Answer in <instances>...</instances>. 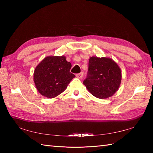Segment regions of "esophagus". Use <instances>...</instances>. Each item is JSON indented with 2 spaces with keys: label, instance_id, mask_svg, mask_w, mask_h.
Segmentation results:
<instances>
[{
  "label": "esophagus",
  "instance_id": "34e87169",
  "mask_svg": "<svg viewBox=\"0 0 153 153\" xmlns=\"http://www.w3.org/2000/svg\"><path fill=\"white\" fill-rule=\"evenodd\" d=\"M83 72H81L79 74H76V77H77V78H79V79H82V77H83Z\"/></svg>",
  "mask_w": 153,
  "mask_h": 153
}]
</instances>
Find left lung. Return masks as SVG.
Wrapping results in <instances>:
<instances>
[{
  "mask_svg": "<svg viewBox=\"0 0 153 153\" xmlns=\"http://www.w3.org/2000/svg\"><path fill=\"white\" fill-rule=\"evenodd\" d=\"M121 80L120 68L111 58H89L88 72L83 84L93 96L100 99L110 97L118 91Z\"/></svg>",
  "mask_w": 153,
  "mask_h": 153,
  "instance_id": "1",
  "label": "left lung"
}]
</instances>
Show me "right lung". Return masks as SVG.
<instances>
[{
	"label": "right lung",
	"instance_id": "add662e5",
	"mask_svg": "<svg viewBox=\"0 0 153 153\" xmlns=\"http://www.w3.org/2000/svg\"><path fill=\"white\" fill-rule=\"evenodd\" d=\"M64 56H47L35 68L33 80L42 95L52 99L64 92L75 75Z\"/></svg>",
	"mask_w": 153,
	"mask_h": 153
}]
</instances>
